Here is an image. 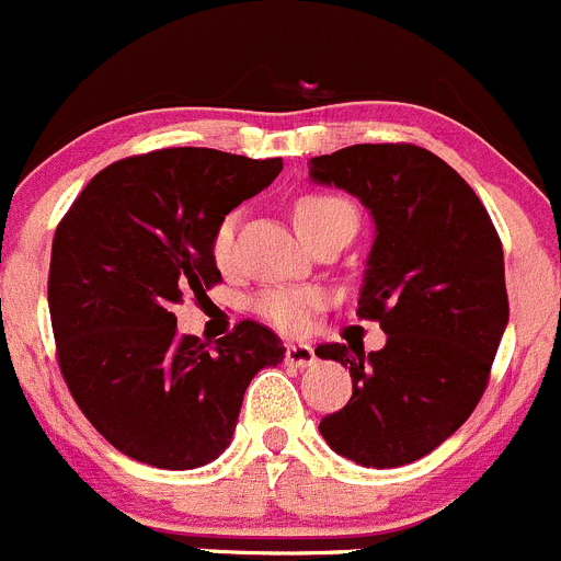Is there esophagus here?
<instances>
[{"instance_id":"1","label":"esophagus","mask_w":561,"mask_h":561,"mask_svg":"<svg viewBox=\"0 0 561 561\" xmlns=\"http://www.w3.org/2000/svg\"><path fill=\"white\" fill-rule=\"evenodd\" d=\"M317 360V352L311 344H289L286 346V364L291 366H311Z\"/></svg>"}]
</instances>
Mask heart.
Returning <instances> with one entry per match:
<instances>
[{"mask_svg": "<svg viewBox=\"0 0 561 561\" xmlns=\"http://www.w3.org/2000/svg\"><path fill=\"white\" fill-rule=\"evenodd\" d=\"M355 209L350 201L330 192H306L297 197L295 204V226L302 237L311 242L317 233L328 231V228L346 222L355 228ZM233 242H237V215H228L226 220L217 226L215 237H211V255L217 264H231L233 261ZM324 295L311 286H275L255 297L253 311L261 319L272 324V328L284 330V333H302L311 324L317 308H322Z\"/></svg>", "mask_w": 561, "mask_h": 561, "instance_id": "b5f03b06", "label": "heart"}]
</instances>
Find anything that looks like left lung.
Wrapping results in <instances>:
<instances>
[{
	"label": "left lung",
	"instance_id": "obj_1",
	"mask_svg": "<svg viewBox=\"0 0 561 561\" xmlns=\"http://www.w3.org/2000/svg\"><path fill=\"white\" fill-rule=\"evenodd\" d=\"M311 179L360 197L375 217L357 317L388 335L369 355L317 346L352 375L350 402L319 432L357 466H408L455 435L488 388L510 319L501 239L466 179L410 142L313 157Z\"/></svg>",
	"mask_w": 561,
	"mask_h": 561
}]
</instances>
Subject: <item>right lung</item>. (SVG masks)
Segmentation results:
<instances>
[{"instance_id":"add662e5","label":"right lung","mask_w":561,"mask_h":561,"mask_svg":"<svg viewBox=\"0 0 561 561\" xmlns=\"http://www.w3.org/2000/svg\"><path fill=\"white\" fill-rule=\"evenodd\" d=\"M280 170V159L162 148L101 170L57 226V364L90 424L131 460L168 471L217 460L250 380L284 360L280 339L253 319L209 350L173 313L220 284L217 226Z\"/></svg>"}]
</instances>
